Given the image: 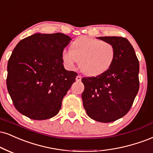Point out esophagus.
<instances>
[{
    "instance_id": "esophagus-1",
    "label": "esophagus",
    "mask_w": 153,
    "mask_h": 153,
    "mask_svg": "<svg viewBox=\"0 0 153 153\" xmlns=\"http://www.w3.org/2000/svg\"><path fill=\"white\" fill-rule=\"evenodd\" d=\"M75 79H76V80H77V81H78V82L80 81V80H81V79H82V77H81V75H78V76L76 77V78H75Z\"/></svg>"
}]
</instances>
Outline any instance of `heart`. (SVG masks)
<instances>
[{"label": "heart", "mask_w": 153, "mask_h": 153, "mask_svg": "<svg viewBox=\"0 0 153 153\" xmlns=\"http://www.w3.org/2000/svg\"><path fill=\"white\" fill-rule=\"evenodd\" d=\"M113 44L88 36H80L72 43L71 50L64 49L61 58L66 68L79 67L88 76H97L110 68L115 60Z\"/></svg>", "instance_id": "1"}]
</instances>
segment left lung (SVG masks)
Segmentation results:
<instances>
[{
	"instance_id": "1",
	"label": "left lung",
	"mask_w": 153,
	"mask_h": 153,
	"mask_svg": "<svg viewBox=\"0 0 153 153\" xmlns=\"http://www.w3.org/2000/svg\"><path fill=\"white\" fill-rule=\"evenodd\" d=\"M97 38L113 44L115 60L102 74L82 78L85 86L82 100L91 118L110 123L126 115L133 103L140 85L139 61L126 38L116 36Z\"/></svg>"
}]
</instances>
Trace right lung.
<instances>
[{
  "mask_svg": "<svg viewBox=\"0 0 153 153\" xmlns=\"http://www.w3.org/2000/svg\"><path fill=\"white\" fill-rule=\"evenodd\" d=\"M71 38L37 33L21 40L8 62L7 88L18 112L33 120L54 117L78 75L66 71L62 51Z\"/></svg>",
  "mask_w": 153,
  "mask_h": 153,
  "instance_id": "obj_1",
  "label": "right lung"
}]
</instances>
